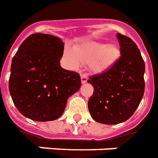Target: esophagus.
<instances>
[{"mask_svg":"<svg viewBox=\"0 0 158 158\" xmlns=\"http://www.w3.org/2000/svg\"><path fill=\"white\" fill-rule=\"evenodd\" d=\"M87 80H88L87 76L85 75V74H82L81 75V82H82V84H85V83L87 82Z\"/></svg>","mask_w":158,"mask_h":158,"instance_id":"34e87169","label":"esophagus"}]
</instances>
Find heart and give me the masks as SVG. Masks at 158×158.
<instances>
[{"instance_id": "1", "label": "heart", "mask_w": 158, "mask_h": 158, "mask_svg": "<svg viewBox=\"0 0 158 158\" xmlns=\"http://www.w3.org/2000/svg\"><path fill=\"white\" fill-rule=\"evenodd\" d=\"M120 57V49L115 44L88 42L73 50L64 51L66 64L71 69H78L82 64H87L90 71L100 73L111 68Z\"/></svg>"}]
</instances>
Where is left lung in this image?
<instances>
[{
	"mask_svg": "<svg viewBox=\"0 0 158 158\" xmlns=\"http://www.w3.org/2000/svg\"><path fill=\"white\" fill-rule=\"evenodd\" d=\"M121 57L101 74L92 76L94 86L88 107L99 123L115 125L127 121L141 103L145 90V63L140 50L130 37L116 34Z\"/></svg>",
	"mask_w": 158,
	"mask_h": 158,
	"instance_id": "left-lung-1",
	"label": "left lung"
}]
</instances>
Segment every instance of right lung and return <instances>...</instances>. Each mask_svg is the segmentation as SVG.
<instances>
[{"label":"right lung","instance_id":"add662e5","mask_svg":"<svg viewBox=\"0 0 158 158\" xmlns=\"http://www.w3.org/2000/svg\"><path fill=\"white\" fill-rule=\"evenodd\" d=\"M64 43L52 35L35 33L21 44L12 58L9 91L25 117L36 121L57 120L68 99L79 90V73L63 69Z\"/></svg>","mask_w":158,"mask_h":158}]
</instances>
